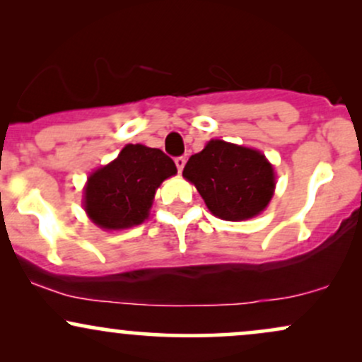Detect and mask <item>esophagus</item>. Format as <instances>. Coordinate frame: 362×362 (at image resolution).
<instances>
[{"instance_id":"esophagus-1","label":"esophagus","mask_w":362,"mask_h":362,"mask_svg":"<svg viewBox=\"0 0 362 362\" xmlns=\"http://www.w3.org/2000/svg\"><path fill=\"white\" fill-rule=\"evenodd\" d=\"M175 165H177L178 172H182V170H184V167H185V158L184 156H177L175 158Z\"/></svg>"}]
</instances>
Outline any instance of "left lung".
I'll return each mask as SVG.
<instances>
[{
  "label": "left lung",
  "instance_id": "1",
  "mask_svg": "<svg viewBox=\"0 0 362 362\" xmlns=\"http://www.w3.org/2000/svg\"><path fill=\"white\" fill-rule=\"evenodd\" d=\"M184 177L195 185L207 209L224 221L260 214L276 189L274 168L265 155L221 139H211L190 156Z\"/></svg>",
  "mask_w": 362,
  "mask_h": 362
}]
</instances>
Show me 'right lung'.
Returning <instances> with one entry per match:
<instances>
[{
  "label": "right lung",
  "mask_w": 362,
  "mask_h": 362,
  "mask_svg": "<svg viewBox=\"0 0 362 362\" xmlns=\"http://www.w3.org/2000/svg\"><path fill=\"white\" fill-rule=\"evenodd\" d=\"M177 167L161 149L127 144L114 161L95 170L85 187V211L103 230H126L148 218L158 187Z\"/></svg>",
  "instance_id": "obj_1"
}]
</instances>
